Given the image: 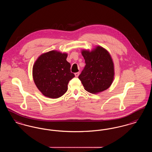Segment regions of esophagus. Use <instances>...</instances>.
Wrapping results in <instances>:
<instances>
[{
  "label": "esophagus",
  "mask_w": 152,
  "mask_h": 152,
  "mask_svg": "<svg viewBox=\"0 0 152 152\" xmlns=\"http://www.w3.org/2000/svg\"><path fill=\"white\" fill-rule=\"evenodd\" d=\"M79 75L80 72H76L75 73V76H76V77H78V76H79Z\"/></svg>",
  "instance_id": "1"
}]
</instances>
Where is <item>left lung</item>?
<instances>
[{
    "mask_svg": "<svg viewBox=\"0 0 152 152\" xmlns=\"http://www.w3.org/2000/svg\"><path fill=\"white\" fill-rule=\"evenodd\" d=\"M86 66L79 76L85 90L97 94L108 89L115 76L114 63L109 52L97 45L92 50H82Z\"/></svg>",
    "mask_w": 152,
    "mask_h": 152,
    "instance_id": "left-lung-1",
    "label": "left lung"
}]
</instances>
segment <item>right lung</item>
<instances>
[{
    "label": "right lung",
    "instance_id": "add662e5",
    "mask_svg": "<svg viewBox=\"0 0 152 152\" xmlns=\"http://www.w3.org/2000/svg\"><path fill=\"white\" fill-rule=\"evenodd\" d=\"M68 54L53 50L44 53L37 58L32 68V76L37 89L44 96L57 99L68 90L69 81L75 77Z\"/></svg>",
    "mask_w": 152,
    "mask_h": 152
}]
</instances>
